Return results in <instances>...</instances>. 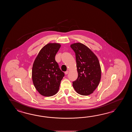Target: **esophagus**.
Listing matches in <instances>:
<instances>
[{"mask_svg":"<svg viewBox=\"0 0 132 132\" xmlns=\"http://www.w3.org/2000/svg\"><path fill=\"white\" fill-rule=\"evenodd\" d=\"M68 73H69V71H65V75H67V74Z\"/></svg>","mask_w":132,"mask_h":132,"instance_id":"1","label":"esophagus"}]
</instances>
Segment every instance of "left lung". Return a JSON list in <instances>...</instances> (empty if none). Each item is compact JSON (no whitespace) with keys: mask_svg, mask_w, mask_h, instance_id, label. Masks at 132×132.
<instances>
[{"mask_svg":"<svg viewBox=\"0 0 132 132\" xmlns=\"http://www.w3.org/2000/svg\"><path fill=\"white\" fill-rule=\"evenodd\" d=\"M76 53L78 78L73 82L77 93L87 96L93 93L101 78V68L98 59L89 48L81 43L71 44Z\"/></svg>","mask_w":132,"mask_h":132,"instance_id":"8db88e82","label":"left lung"}]
</instances>
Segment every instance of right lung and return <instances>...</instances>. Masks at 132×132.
I'll return each mask as SVG.
<instances>
[{
  "mask_svg": "<svg viewBox=\"0 0 132 132\" xmlns=\"http://www.w3.org/2000/svg\"><path fill=\"white\" fill-rule=\"evenodd\" d=\"M61 47L59 43H48L40 51L32 69V79L37 91L44 96L56 94L65 74L59 68L55 56Z\"/></svg>",
  "mask_w": 132,
  "mask_h": 132,
  "instance_id": "obj_1",
  "label": "right lung"
}]
</instances>
